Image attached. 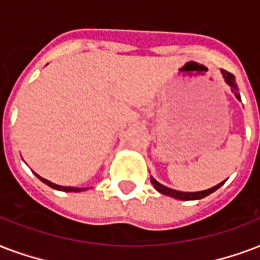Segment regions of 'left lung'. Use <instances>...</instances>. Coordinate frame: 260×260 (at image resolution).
<instances>
[{
  "label": "left lung",
  "instance_id": "left-lung-1",
  "mask_svg": "<svg viewBox=\"0 0 260 260\" xmlns=\"http://www.w3.org/2000/svg\"><path fill=\"white\" fill-rule=\"evenodd\" d=\"M222 74H223V77H224L226 82H228L229 85H230V88H232V91L234 92V95L237 96V99H240V95H238V88H237V84H236V78H234V76H233L232 73H229V71H226V70H222ZM150 180H151L153 186H154L155 189L158 190L159 193L165 194V196H171V197H175V199H178V200L204 199V197H207V196H209L211 193H213L215 190H218L219 187H220V186L224 183V182H222V183L213 186L212 189L204 190V191H196V193H183V191H178V190H172V189H169V187H165V186H162L161 183H158V182H157V180L153 178H150Z\"/></svg>",
  "mask_w": 260,
  "mask_h": 260
}]
</instances>
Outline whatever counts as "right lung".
<instances>
[{
	"label": "right lung",
	"mask_w": 260,
	"mask_h": 260,
	"mask_svg": "<svg viewBox=\"0 0 260 260\" xmlns=\"http://www.w3.org/2000/svg\"><path fill=\"white\" fill-rule=\"evenodd\" d=\"M36 176H37L41 182H44L45 184H48L49 187H52V189H56V190H61V191H81V190H85V189H76V187H64V186H57V184L52 183V182H49V180H47V179L41 178V176H38L37 174H36Z\"/></svg>",
	"instance_id": "add662e5"
}]
</instances>
